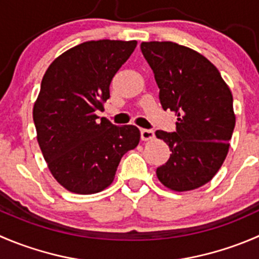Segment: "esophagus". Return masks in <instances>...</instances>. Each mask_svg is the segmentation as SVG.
<instances>
[{"label":"esophagus","instance_id":"1","mask_svg":"<svg viewBox=\"0 0 259 259\" xmlns=\"http://www.w3.org/2000/svg\"><path fill=\"white\" fill-rule=\"evenodd\" d=\"M140 134H142V140H144V142L152 140L153 138H154V132H153V130L142 129L140 130Z\"/></svg>","mask_w":259,"mask_h":259}]
</instances>
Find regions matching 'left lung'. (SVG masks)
I'll use <instances>...</instances> for the list:
<instances>
[{
	"label": "left lung",
	"instance_id": "1",
	"mask_svg": "<svg viewBox=\"0 0 259 259\" xmlns=\"http://www.w3.org/2000/svg\"><path fill=\"white\" fill-rule=\"evenodd\" d=\"M143 55L159 87L163 110L176 112V132H155L172 152L157 177L176 192L210 182L227 158L235 126L233 95L217 67L172 41H143Z\"/></svg>",
	"mask_w": 259,
	"mask_h": 259
}]
</instances>
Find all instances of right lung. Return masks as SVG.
I'll use <instances>...</instances> for the list:
<instances>
[{
	"label": "right lung",
	"mask_w": 259,
	"mask_h": 259,
	"mask_svg": "<svg viewBox=\"0 0 259 259\" xmlns=\"http://www.w3.org/2000/svg\"><path fill=\"white\" fill-rule=\"evenodd\" d=\"M137 47L135 40H91L55 58L32 109L36 139L53 177L66 190L91 195L112 183L122 155L140 132L102 117L110 83Z\"/></svg>",
	"instance_id": "add662e5"
}]
</instances>
